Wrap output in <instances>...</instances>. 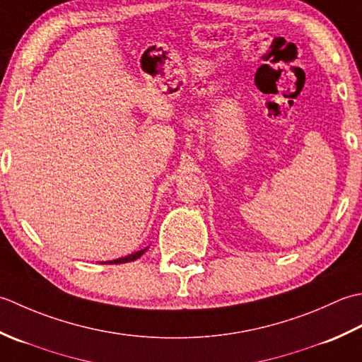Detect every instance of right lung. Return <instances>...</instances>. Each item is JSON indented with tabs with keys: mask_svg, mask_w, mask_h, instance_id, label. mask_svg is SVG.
Returning <instances> with one entry per match:
<instances>
[{
	"mask_svg": "<svg viewBox=\"0 0 362 362\" xmlns=\"http://www.w3.org/2000/svg\"><path fill=\"white\" fill-rule=\"evenodd\" d=\"M146 250H148V247L144 248V250H139V252H134V253H131L128 256L119 257V259H112V261H106V262H100V264H124V262H129V261H136L146 252Z\"/></svg>",
	"mask_w": 362,
	"mask_h": 362,
	"instance_id": "1",
	"label": "right lung"
}]
</instances>
